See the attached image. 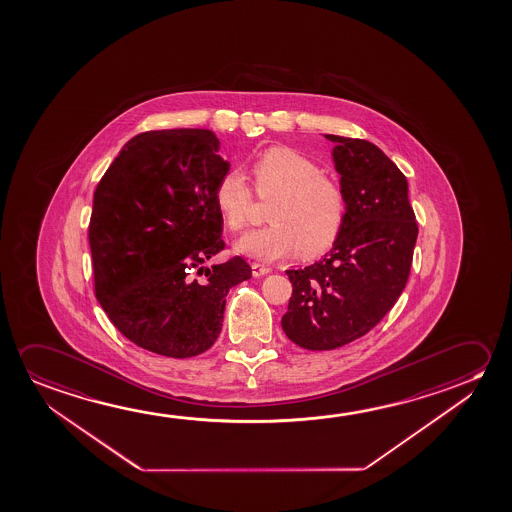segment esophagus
<instances>
[{
  "mask_svg": "<svg viewBox=\"0 0 512 512\" xmlns=\"http://www.w3.org/2000/svg\"><path fill=\"white\" fill-rule=\"evenodd\" d=\"M252 273L255 278H259V276L271 273V269H269L268 266H264V264H259V262H252Z\"/></svg>",
  "mask_w": 512,
  "mask_h": 512,
  "instance_id": "obj_1",
  "label": "esophagus"
}]
</instances>
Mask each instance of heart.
I'll return each mask as SVG.
<instances>
[{
    "label": "heart",
    "mask_w": 512,
    "mask_h": 512,
    "mask_svg": "<svg viewBox=\"0 0 512 512\" xmlns=\"http://www.w3.org/2000/svg\"><path fill=\"white\" fill-rule=\"evenodd\" d=\"M257 193L278 195L269 209L268 227L237 239L236 250L253 259H285L301 253L314 259L339 239L347 216L344 191L321 175L312 159L291 147H271L252 165ZM214 204L232 232L241 230L252 207V191L243 175L223 173L214 188Z\"/></svg>",
    "instance_id": "1"
}]
</instances>
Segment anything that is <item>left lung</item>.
Segmentation results:
<instances>
[{
    "label": "left lung",
    "mask_w": 512,
    "mask_h": 512,
    "mask_svg": "<svg viewBox=\"0 0 512 512\" xmlns=\"http://www.w3.org/2000/svg\"><path fill=\"white\" fill-rule=\"evenodd\" d=\"M331 150L347 216L324 259L289 269L285 335L303 349L328 351L369 333L408 282L418 227L408 181L374 143L324 134Z\"/></svg>",
    "instance_id": "1"
}]
</instances>
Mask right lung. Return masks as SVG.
Returning a JSON list of instances; mask_svg holds the SVG:
<instances>
[{
	"instance_id": "add662e5",
	"label": "right lung",
	"mask_w": 512,
	"mask_h": 512,
	"mask_svg": "<svg viewBox=\"0 0 512 512\" xmlns=\"http://www.w3.org/2000/svg\"><path fill=\"white\" fill-rule=\"evenodd\" d=\"M218 150L209 129L138 134L94 193L95 296L126 339L168 358L213 346L225 296L252 278L241 257L205 266L225 248L214 188L230 165Z\"/></svg>"
}]
</instances>
